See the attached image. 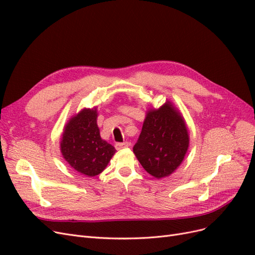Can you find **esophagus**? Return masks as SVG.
<instances>
[{"instance_id":"esophagus-1","label":"esophagus","mask_w":255,"mask_h":255,"mask_svg":"<svg viewBox=\"0 0 255 255\" xmlns=\"http://www.w3.org/2000/svg\"><path fill=\"white\" fill-rule=\"evenodd\" d=\"M128 145H129V143L128 141H126V142H118V143L115 144L116 149H117V150H121L123 148H128Z\"/></svg>"}]
</instances>
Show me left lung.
<instances>
[{
	"label": "left lung",
	"instance_id": "1",
	"mask_svg": "<svg viewBox=\"0 0 255 255\" xmlns=\"http://www.w3.org/2000/svg\"><path fill=\"white\" fill-rule=\"evenodd\" d=\"M189 134L181 112L170 101L145 113L133 152L144 170L155 179L171 175L186 155Z\"/></svg>",
	"mask_w": 255,
	"mask_h": 255
}]
</instances>
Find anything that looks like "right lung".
Returning a JSON list of instances; mask_svg holds the SVG:
<instances>
[{
  "instance_id": "add662e5",
  "label": "right lung",
  "mask_w": 255,
  "mask_h": 255,
  "mask_svg": "<svg viewBox=\"0 0 255 255\" xmlns=\"http://www.w3.org/2000/svg\"><path fill=\"white\" fill-rule=\"evenodd\" d=\"M98 109H83L68 120L60 140V152L75 171L96 176L109 165L116 150L102 139L97 125Z\"/></svg>"
}]
</instances>
